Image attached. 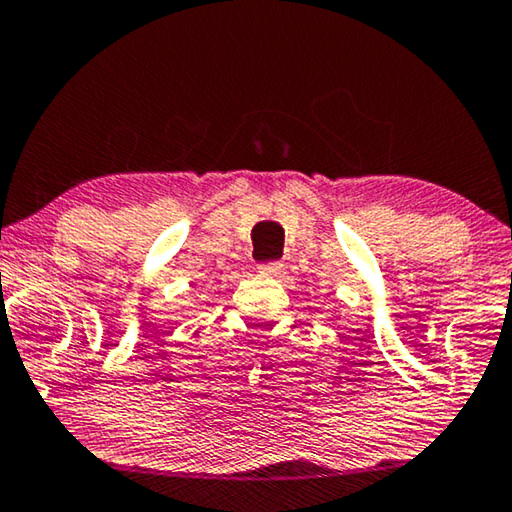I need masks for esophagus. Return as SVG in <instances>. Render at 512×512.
Segmentation results:
<instances>
[{"label": "esophagus", "instance_id": "obj_1", "mask_svg": "<svg viewBox=\"0 0 512 512\" xmlns=\"http://www.w3.org/2000/svg\"><path fill=\"white\" fill-rule=\"evenodd\" d=\"M257 269H259V273H264V275H275V273H280L282 264L280 262H264V264H259Z\"/></svg>", "mask_w": 512, "mask_h": 512}]
</instances>
